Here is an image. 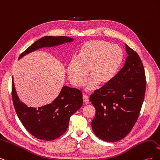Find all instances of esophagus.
<instances>
[{"label": "esophagus", "instance_id": "34e87169", "mask_svg": "<svg viewBox=\"0 0 160 160\" xmlns=\"http://www.w3.org/2000/svg\"><path fill=\"white\" fill-rule=\"evenodd\" d=\"M83 102L85 104H88L89 103V99L88 96L87 95H83Z\"/></svg>", "mask_w": 160, "mask_h": 160}]
</instances>
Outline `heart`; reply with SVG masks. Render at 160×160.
Masks as SVG:
<instances>
[{
  "mask_svg": "<svg viewBox=\"0 0 160 160\" xmlns=\"http://www.w3.org/2000/svg\"><path fill=\"white\" fill-rule=\"evenodd\" d=\"M77 59L67 65V75L71 83L77 87L83 85L89 75L87 89L93 90L98 85H105L113 79L123 61V54L116 45L101 40L85 42L80 47Z\"/></svg>",
  "mask_w": 160,
  "mask_h": 160,
  "instance_id": "b5f03b06",
  "label": "heart"
}]
</instances>
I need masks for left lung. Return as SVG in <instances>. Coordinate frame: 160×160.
Instances as JSON below:
<instances>
[{
    "label": "left lung",
    "instance_id": "1",
    "mask_svg": "<svg viewBox=\"0 0 160 160\" xmlns=\"http://www.w3.org/2000/svg\"><path fill=\"white\" fill-rule=\"evenodd\" d=\"M128 56L123 67L107 85L91 95L96 110L91 126L108 142L124 138L133 128L142 109L146 88V74L138 53L125 44Z\"/></svg>",
    "mask_w": 160,
    "mask_h": 160
}]
</instances>
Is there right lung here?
I'll return each mask as SVG.
<instances>
[{
	"label": "right lung",
	"instance_id": "1",
	"mask_svg": "<svg viewBox=\"0 0 160 160\" xmlns=\"http://www.w3.org/2000/svg\"><path fill=\"white\" fill-rule=\"evenodd\" d=\"M73 38L66 36H46L41 38L22 52L20 59L28 52L44 47H53L71 42ZM12 98L18 119L34 137L45 141L55 139L68 128L71 116L83 105L81 90L64 86L59 96L50 104L38 108H28L19 100L12 81Z\"/></svg>",
	"mask_w": 160,
	"mask_h": 160
}]
</instances>
